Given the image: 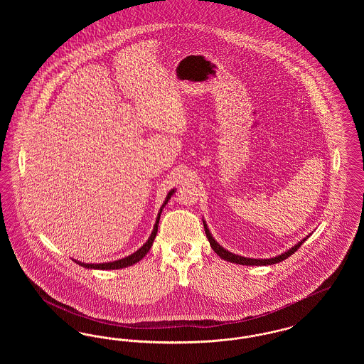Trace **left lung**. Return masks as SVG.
Here are the masks:
<instances>
[{
	"instance_id": "1",
	"label": "left lung",
	"mask_w": 364,
	"mask_h": 364,
	"mask_svg": "<svg viewBox=\"0 0 364 364\" xmlns=\"http://www.w3.org/2000/svg\"><path fill=\"white\" fill-rule=\"evenodd\" d=\"M203 225H205V232H206V236H208V242H210V245H211V248L214 250V252L217 254V255H220V258L221 259L228 260V262H232V263H239V264H245V266H262V264H274V263H278V262H281V260H285L287 258H289L292 254H294L297 250H299V247L303 244V242L307 240V237L306 239H303L301 242H297L294 247H292L289 251H287V252H284V254H281V255H278L276 258H270V259H251V258H244V257H239V255H235V254H232V252H229V251H226L224 250L218 242H215L214 239H213V236H211V233H210V230H208V225H206V223L203 221Z\"/></svg>"
}]
</instances>
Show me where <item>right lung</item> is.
Masks as SVG:
<instances>
[{
  "mask_svg": "<svg viewBox=\"0 0 364 364\" xmlns=\"http://www.w3.org/2000/svg\"><path fill=\"white\" fill-rule=\"evenodd\" d=\"M174 190L171 191L169 193H168V196H166V199H165V202H164V205H162V208L159 210V213H158V217H156V225H154V230H153V233H151V236L149 237V240L143 244V247L141 248H139L136 252H134L132 255H129V257H127V258H122L120 260H114V262H109V263H83V262H77V260H75L79 266H83V267H86V269H98V270H114V269H122V267H128V266H131V264H134V263H136L139 260L141 259L149 251H150V248H151V245H153V242H154V239H156V230H158V223H159V217H161V213H162V208H165V205L168 203V200L171 199V196L173 195Z\"/></svg>",
  "mask_w": 364,
  "mask_h": 364,
  "instance_id": "obj_1",
  "label": "right lung"
}]
</instances>
